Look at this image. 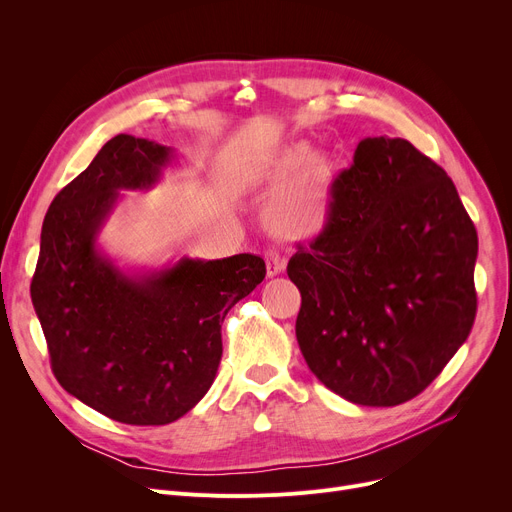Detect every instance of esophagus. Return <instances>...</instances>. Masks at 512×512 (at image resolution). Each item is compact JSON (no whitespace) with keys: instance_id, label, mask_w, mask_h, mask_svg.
<instances>
[{"instance_id":"1","label":"esophagus","mask_w":512,"mask_h":512,"mask_svg":"<svg viewBox=\"0 0 512 512\" xmlns=\"http://www.w3.org/2000/svg\"><path fill=\"white\" fill-rule=\"evenodd\" d=\"M265 265H267V276H270V278L282 274L284 267H286L284 259L276 251H270V253L265 255Z\"/></svg>"}]
</instances>
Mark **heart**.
<instances>
[{"label":"heart","mask_w":512,"mask_h":512,"mask_svg":"<svg viewBox=\"0 0 512 512\" xmlns=\"http://www.w3.org/2000/svg\"><path fill=\"white\" fill-rule=\"evenodd\" d=\"M334 164L311 153L307 143H294L263 159L249 172V184L275 191L267 197L261 220L284 240H311L326 230L332 215Z\"/></svg>","instance_id":"heart-1"}]
</instances>
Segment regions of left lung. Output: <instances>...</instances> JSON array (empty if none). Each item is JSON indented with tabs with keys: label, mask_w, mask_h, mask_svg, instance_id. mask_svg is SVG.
<instances>
[{
	"label": "left lung",
	"mask_w": 512,
	"mask_h": 512,
	"mask_svg": "<svg viewBox=\"0 0 512 512\" xmlns=\"http://www.w3.org/2000/svg\"><path fill=\"white\" fill-rule=\"evenodd\" d=\"M475 259V226L436 161L405 139H363L326 230L286 270L315 378L363 407L415 398L473 328Z\"/></svg>",
	"instance_id": "left-lung-1"
}]
</instances>
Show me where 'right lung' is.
Wrapping results in <instances>:
<instances>
[{
    "label": "right lung",
    "instance_id": "add662e5",
    "mask_svg": "<svg viewBox=\"0 0 512 512\" xmlns=\"http://www.w3.org/2000/svg\"><path fill=\"white\" fill-rule=\"evenodd\" d=\"M174 151L118 134L51 201L31 299L62 388L128 425H166L211 388L226 313L265 278L259 255L182 257L124 272L97 247L120 191H145Z\"/></svg>",
    "mask_w": 512,
    "mask_h": 512
}]
</instances>
